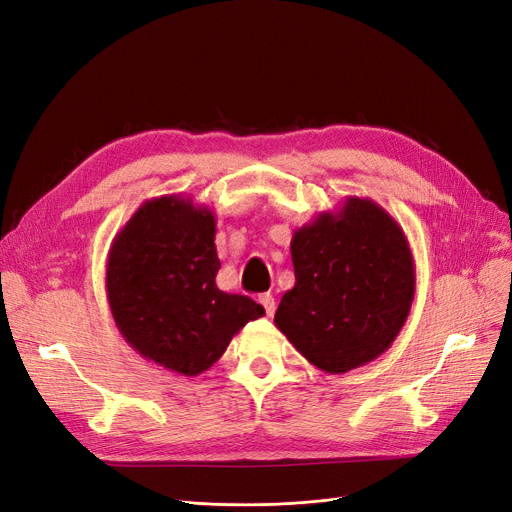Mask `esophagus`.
Listing matches in <instances>:
<instances>
[{"label":"esophagus","mask_w":512,"mask_h":512,"mask_svg":"<svg viewBox=\"0 0 512 512\" xmlns=\"http://www.w3.org/2000/svg\"><path fill=\"white\" fill-rule=\"evenodd\" d=\"M259 304L263 306V310H266L268 316H274V310H276V301L270 293H261L259 295Z\"/></svg>","instance_id":"esophagus-1"}]
</instances>
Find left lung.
<instances>
[{
    "instance_id": "1",
    "label": "left lung",
    "mask_w": 512,
    "mask_h": 512,
    "mask_svg": "<svg viewBox=\"0 0 512 512\" xmlns=\"http://www.w3.org/2000/svg\"><path fill=\"white\" fill-rule=\"evenodd\" d=\"M295 287L274 323L316 369L337 375L384 354L407 323L415 263L403 227L371 198L348 196L291 238Z\"/></svg>"
}]
</instances>
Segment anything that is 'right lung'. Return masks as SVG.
Instances as JSON below:
<instances>
[{"mask_svg":"<svg viewBox=\"0 0 512 512\" xmlns=\"http://www.w3.org/2000/svg\"><path fill=\"white\" fill-rule=\"evenodd\" d=\"M215 225L211 208L192 198H151L107 253V301L124 342L187 377L211 369L232 337L266 314L251 297L219 291Z\"/></svg>","mask_w":512,"mask_h":512,"instance_id":"1","label":"right lung"}]
</instances>
